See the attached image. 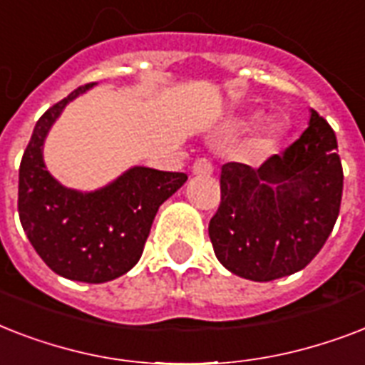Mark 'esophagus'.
Here are the masks:
<instances>
[{"mask_svg":"<svg viewBox=\"0 0 365 365\" xmlns=\"http://www.w3.org/2000/svg\"><path fill=\"white\" fill-rule=\"evenodd\" d=\"M212 163L208 159H197L193 163V174H199V176H210L212 174Z\"/></svg>","mask_w":365,"mask_h":365,"instance_id":"esophagus-1","label":"esophagus"}]
</instances>
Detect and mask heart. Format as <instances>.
<instances>
[{
    "label": "heart",
    "instance_id": "obj_1",
    "mask_svg": "<svg viewBox=\"0 0 365 365\" xmlns=\"http://www.w3.org/2000/svg\"><path fill=\"white\" fill-rule=\"evenodd\" d=\"M261 115L259 113H252V115H246L242 119H237L235 121V126L239 128V130H248L255 123L259 121ZM280 134H282V128L277 123H271V125H267L263 130L257 134V138L252 143V153L254 155H267L271 153L272 149L277 148L278 140H280Z\"/></svg>",
    "mask_w": 365,
    "mask_h": 365
}]
</instances>
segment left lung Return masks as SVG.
Wrapping results in <instances>:
<instances>
[{"mask_svg": "<svg viewBox=\"0 0 365 365\" xmlns=\"http://www.w3.org/2000/svg\"><path fill=\"white\" fill-rule=\"evenodd\" d=\"M220 185L208 225L220 263L254 282L294 274L322 250L339 216L343 166L334 128L311 110L299 140L259 168L223 165Z\"/></svg>", "mask_w": 365, "mask_h": 365, "instance_id": "obj_1", "label": "left lung"}]
</instances>
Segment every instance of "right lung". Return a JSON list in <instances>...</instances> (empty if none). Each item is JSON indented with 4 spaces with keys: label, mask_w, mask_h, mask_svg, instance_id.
I'll return each instance as SVG.
<instances>
[{
    "label": "right lung",
    "mask_w": 365,
    "mask_h": 365,
    "mask_svg": "<svg viewBox=\"0 0 365 365\" xmlns=\"http://www.w3.org/2000/svg\"><path fill=\"white\" fill-rule=\"evenodd\" d=\"M93 85L76 88L36 123L20 160L19 216L31 246L56 274L100 284L136 265L159 206L187 176L134 166L91 193L56 182L43 160V142L66 104Z\"/></svg>",
    "instance_id": "obj_1"
}]
</instances>
